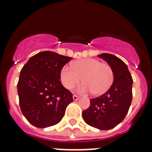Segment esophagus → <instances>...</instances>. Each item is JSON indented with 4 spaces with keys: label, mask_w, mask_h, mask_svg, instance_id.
<instances>
[{
    "label": "esophagus",
    "mask_w": 152,
    "mask_h": 152,
    "mask_svg": "<svg viewBox=\"0 0 152 152\" xmlns=\"http://www.w3.org/2000/svg\"><path fill=\"white\" fill-rule=\"evenodd\" d=\"M80 99V97H79L78 95H73V99L75 100V101H77V100Z\"/></svg>",
    "instance_id": "esophagus-1"
}]
</instances>
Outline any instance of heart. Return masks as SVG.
Listing matches in <instances>:
<instances>
[{
    "label": "heart",
    "mask_w": 152,
    "mask_h": 152,
    "mask_svg": "<svg viewBox=\"0 0 152 152\" xmlns=\"http://www.w3.org/2000/svg\"><path fill=\"white\" fill-rule=\"evenodd\" d=\"M60 76L63 85L68 89H72L80 83L82 77V81L84 83L79 88V91H92L94 95H97L106 92L113 82L112 67L94 58L76 61L72 64V69L64 66Z\"/></svg>",
    "instance_id": "obj_1"
}]
</instances>
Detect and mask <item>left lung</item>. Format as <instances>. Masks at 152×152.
I'll return each instance as SVG.
<instances>
[{
    "instance_id": "left-lung-1",
    "label": "left lung",
    "mask_w": 152,
    "mask_h": 152,
    "mask_svg": "<svg viewBox=\"0 0 152 152\" xmlns=\"http://www.w3.org/2000/svg\"><path fill=\"white\" fill-rule=\"evenodd\" d=\"M113 69V82L105 94L90 99V106L83 111L88 125L100 130H109L120 124L127 115L132 102V78L127 65L113 54L98 55Z\"/></svg>"
}]
</instances>
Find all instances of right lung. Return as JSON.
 Here are the masks:
<instances>
[{"instance_id": "obj_1", "label": "right lung", "mask_w": 152, "mask_h": 152, "mask_svg": "<svg viewBox=\"0 0 152 152\" xmlns=\"http://www.w3.org/2000/svg\"><path fill=\"white\" fill-rule=\"evenodd\" d=\"M72 57L51 51L34 55L21 69L17 83L20 106L26 119L38 128L57 125L72 94L63 87L61 71Z\"/></svg>"}]
</instances>
